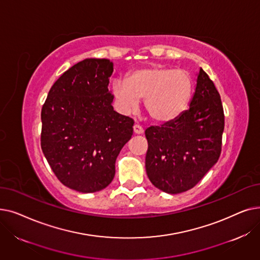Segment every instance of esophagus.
I'll use <instances>...</instances> for the list:
<instances>
[{
    "label": "esophagus",
    "instance_id": "1",
    "mask_svg": "<svg viewBox=\"0 0 260 260\" xmlns=\"http://www.w3.org/2000/svg\"><path fill=\"white\" fill-rule=\"evenodd\" d=\"M134 133L137 134V135H140L143 133V127L139 124H135L134 125Z\"/></svg>",
    "mask_w": 260,
    "mask_h": 260
}]
</instances>
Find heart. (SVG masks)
Masks as SVG:
<instances>
[{
    "mask_svg": "<svg viewBox=\"0 0 260 260\" xmlns=\"http://www.w3.org/2000/svg\"><path fill=\"white\" fill-rule=\"evenodd\" d=\"M113 90L123 112H135L139 99H144L148 117L155 122L166 123L178 118L187 108L193 81L183 70L151 66L132 72L125 82L116 81Z\"/></svg>",
    "mask_w": 260,
    "mask_h": 260,
    "instance_id": "obj_1",
    "label": "heart"
}]
</instances>
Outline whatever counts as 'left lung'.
<instances>
[{
  "label": "left lung",
  "instance_id": "left-lung-1",
  "mask_svg": "<svg viewBox=\"0 0 260 260\" xmlns=\"http://www.w3.org/2000/svg\"><path fill=\"white\" fill-rule=\"evenodd\" d=\"M223 129L220 94L200 68L187 111L166 124L145 131L148 179L169 194L194 187L219 159Z\"/></svg>",
  "mask_w": 260,
  "mask_h": 260
}]
</instances>
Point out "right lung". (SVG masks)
<instances>
[{
    "label": "right lung",
    "mask_w": 260,
    "mask_h": 260,
    "mask_svg": "<svg viewBox=\"0 0 260 260\" xmlns=\"http://www.w3.org/2000/svg\"><path fill=\"white\" fill-rule=\"evenodd\" d=\"M114 63L85 59L51 86L42 106L41 147L53 174L81 193L105 188L115 162L131 139L134 120L114 111L108 91Z\"/></svg>",
    "instance_id": "1"
}]
</instances>
